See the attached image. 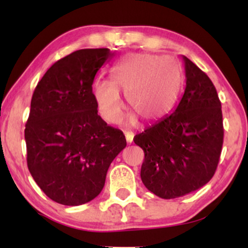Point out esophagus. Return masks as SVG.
Here are the masks:
<instances>
[{"label": "esophagus", "mask_w": 248, "mask_h": 248, "mask_svg": "<svg viewBox=\"0 0 248 248\" xmlns=\"http://www.w3.org/2000/svg\"><path fill=\"white\" fill-rule=\"evenodd\" d=\"M124 135H126L127 143H132L133 139H134V133L133 132H126V133H124Z\"/></svg>", "instance_id": "obj_1"}]
</instances>
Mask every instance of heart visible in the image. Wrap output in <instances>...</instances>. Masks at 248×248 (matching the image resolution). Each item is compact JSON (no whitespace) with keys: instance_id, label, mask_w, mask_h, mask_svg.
I'll use <instances>...</instances> for the list:
<instances>
[{"instance_id":"b5f03b06","label":"heart","mask_w":248,"mask_h":248,"mask_svg":"<svg viewBox=\"0 0 248 248\" xmlns=\"http://www.w3.org/2000/svg\"><path fill=\"white\" fill-rule=\"evenodd\" d=\"M182 85L181 66L170 57L133 53L122 58L110 70V80L98 79L92 87L93 98L102 118L109 124L122 119L126 94L128 106L146 121H155L169 113ZM130 114L129 124L136 120Z\"/></svg>"}]
</instances>
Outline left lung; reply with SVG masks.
I'll return each mask as SVG.
<instances>
[{
	"instance_id": "1",
	"label": "left lung",
	"mask_w": 248,
	"mask_h": 248,
	"mask_svg": "<svg viewBox=\"0 0 248 248\" xmlns=\"http://www.w3.org/2000/svg\"><path fill=\"white\" fill-rule=\"evenodd\" d=\"M186 85L171 114L134 138L144 152L141 179L160 198L182 197L215 175L224 140L221 104L211 79L183 56Z\"/></svg>"
}]
</instances>
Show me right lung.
<instances>
[{
    "label": "right lung",
    "mask_w": 248,
    "mask_h": 248,
    "mask_svg": "<svg viewBox=\"0 0 248 248\" xmlns=\"http://www.w3.org/2000/svg\"><path fill=\"white\" fill-rule=\"evenodd\" d=\"M109 49H82L59 59L39 80L25 124L29 171L56 203L77 206L101 192L107 170L126 147L124 133L98 115L92 85Z\"/></svg>",
    "instance_id": "1"
}]
</instances>
